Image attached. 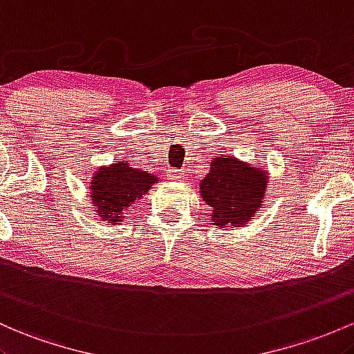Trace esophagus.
Wrapping results in <instances>:
<instances>
[{"mask_svg":"<svg viewBox=\"0 0 354 354\" xmlns=\"http://www.w3.org/2000/svg\"><path fill=\"white\" fill-rule=\"evenodd\" d=\"M167 177H169L170 180H182V178H184V172L178 169H169L167 170Z\"/></svg>","mask_w":354,"mask_h":354,"instance_id":"34e87169","label":"esophagus"}]
</instances>
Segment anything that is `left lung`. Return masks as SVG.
Returning a JSON list of instances; mask_svg holds the SVG:
<instances>
[{"instance_id":"left-lung-1","label":"left lung","mask_w":354,"mask_h":354,"mask_svg":"<svg viewBox=\"0 0 354 354\" xmlns=\"http://www.w3.org/2000/svg\"><path fill=\"white\" fill-rule=\"evenodd\" d=\"M268 172L239 158L219 156L201 182V197L209 205L210 222L217 227L244 225L257 216L268 187Z\"/></svg>"}]
</instances>
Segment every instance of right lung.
<instances>
[{
  "instance_id": "obj_1",
  "label": "right lung",
  "mask_w": 354,
  "mask_h": 354,
  "mask_svg": "<svg viewBox=\"0 0 354 354\" xmlns=\"http://www.w3.org/2000/svg\"><path fill=\"white\" fill-rule=\"evenodd\" d=\"M157 180L158 177L153 174L130 167L129 160L100 167L91 177L90 185L93 210L103 221L118 224L130 205L149 192Z\"/></svg>"
}]
</instances>
